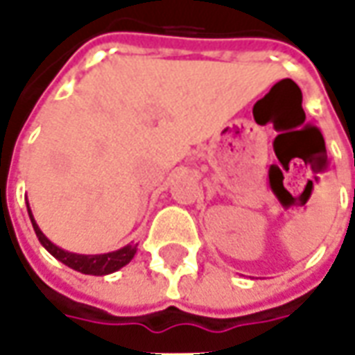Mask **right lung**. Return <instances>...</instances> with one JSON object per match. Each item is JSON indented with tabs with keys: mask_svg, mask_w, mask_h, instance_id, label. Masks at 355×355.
<instances>
[{
	"mask_svg": "<svg viewBox=\"0 0 355 355\" xmlns=\"http://www.w3.org/2000/svg\"><path fill=\"white\" fill-rule=\"evenodd\" d=\"M28 215H30V220H32V226H34V232L37 239L42 241V245L49 251L55 259L66 264L68 268L72 270H78L81 274H89V275H106L116 272L119 268H123L125 264H129L131 259L137 253V245H125L117 251H112V253H104V254H78V253H68L64 249L57 247L53 241L45 238V234L40 230V226L34 220V215L32 211L28 209Z\"/></svg>",
	"mask_w": 355,
	"mask_h": 355,
	"instance_id": "add662e5",
	"label": "right lung"
}]
</instances>
